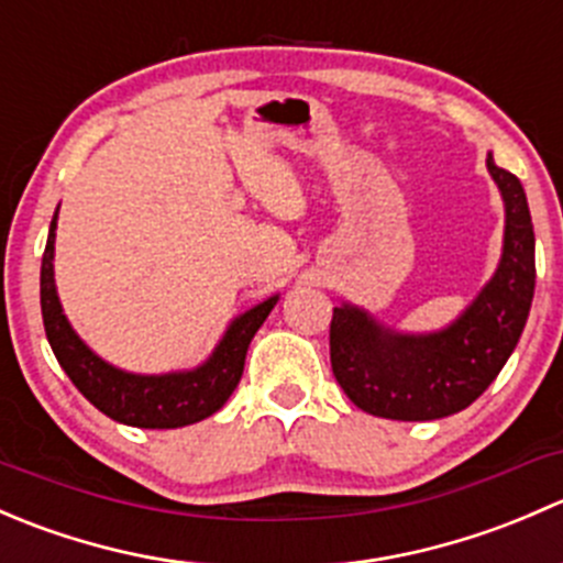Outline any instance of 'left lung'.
I'll use <instances>...</instances> for the list:
<instances>
[{"label":"left lung","mask_w":563,"mask_h":563,"mask_svg":"<svg viewBox=\"0 0 563 563\" xmlns=\"http://www.w3.org/2000/svg\"><path fill=\"white\" fill-rule=\"evenodd\" d=\"M487 172L504 198V245L496 272L455 321L433 332H400L360 305L334 308L329 356L338 384L362 411L400 422H428L468 408L512 356L537 283L533 225L515 174Z\"/></svg>","instance_id":"left-lung-1"}]
</instances>
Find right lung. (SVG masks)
<instances>
[{"mask_svg": "<svg viewBox=\"0 0 563 563\" xmlns=\"http://www.w3.org/2000/svg\"><path fill=\"white\" fill-rule=\"evenodd\" d=\"M56 218H59V207L51 220L43 266H40V308H43L45 338H48L51 351L78 391L113 422L130 424V428H185V424L201 422V419L220 411L240 384L242 371H245L250 340L255 338L261 323L272 313L280 294L231 318L223 338L218 340L212 354L198 367L157 373V376L155 373L146 376V373L122 371V367L111 365L103 356L95 354L78 338V332L70 327L65 310H62L54 280Z\"/></svg>", "mask_w": 563, "mask_h": 563, "instance_id": "right-lung-1", "label": "right lung"}]
</instances>
